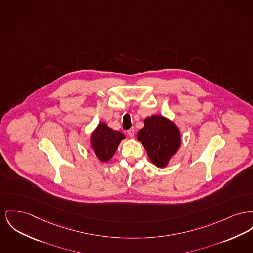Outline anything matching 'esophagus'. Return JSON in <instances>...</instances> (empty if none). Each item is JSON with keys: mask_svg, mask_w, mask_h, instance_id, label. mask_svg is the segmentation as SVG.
I'll return each instance as SVG.
<instances>
[{"mask_svg": "<svg viewBox=\"0 0 253 253\" xmlns=\"http://www.w3.org/2000/svg\"><path fill=\"white\" fill-rule=\"evenodd\" d=\"M128 134L130 137H134V128H131L129 131H128Z\"/></svg>", "mask_w": 253, "mask_h": 253, "instance_id": "esophagus-1", "label": "esophagus"}]
</instances>
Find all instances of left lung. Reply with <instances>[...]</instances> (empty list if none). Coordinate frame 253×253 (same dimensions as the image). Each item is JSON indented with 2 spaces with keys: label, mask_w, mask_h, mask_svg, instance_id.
I'll use <instances>...</instances> for the list:
<instances>
[{
  "label": "left lung",
  "mask_w": 253,
  "mask_h": 253,
  "mask_svg": "<svg viewBox=\"0 0 253 253\" xmlns=\"http://www.w3.org/2000/svg\"><path fill=\"white\" fill-rule=\"evenodd\" d=\"M136 137L146 150L150 162L159 168L167 166L181 143L176 123L160 115L144 119V127L137 132Z\"/></svg>",
  "instance_id": "1"
}]
</instances>
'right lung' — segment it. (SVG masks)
<instances>
[{
	"label": "right lung",
	"instance_id": "obj_1",
	"mask_svg": "<svg viewBox=\"0 0 253 253\" xmlns=\"http://www.w3.org/2000/svg\"><path fill=\"white\" fill-rule=\"evenodd\" d=\"M125 135L119 131H114L105 122H100L90 134V148L97 159L109 162L115 155L119 143Z\"/></svg>",
	"mask_w": 253,
	"mask_h": 253
}]
</instances>
